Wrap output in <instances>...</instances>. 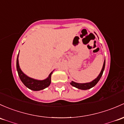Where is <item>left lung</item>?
Returning <instances> with one entry per match:
<instances>
[{
	"instance_id": "left-lung-1",
	"label": "left lung",
	"mask_w": 124,
	"mask_h": 124,
	"mask_svg": "<svg viewBox=\"0 0 124 124\" xmlns=\"http://www.w3.org/2000/svg\"><path fill=\"white\" fill-rule=\"evenodd\" d=\"M105 61H104L102 69H101V71H100L99 75L97 76V77L96 78H95L94 80L90 82V83H75V82L72 81L70 83V84H71V85L74 86V87H76V88H78V89H80V90H85L90 89V88H92V87H93L94 86L96 85V84L99 82V81L100 80V78L101 77V76H102L103 75V73L104 70H105Z\"/></svg>"
}]
</instances>
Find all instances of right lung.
Wrapping results in <instances>:
<instances>
[{"mask_svg":"<svg viewBox=\"0 0 124 124\" xmlns=\"http://www.w3.org/2000/svg\"><path fill=\"white\" fill-rule=\"evenodd\" d=\"M18 57H19V53H18L17 59H16V70H17L19 78L27 88L33 91H39L45 89L50 85V83H51V75L53 73V71L50 72L47 78L43 79V80H39V79L32 78L25 75L21 70L19 65Z\"/></svg>","mask_w":124,"mask_h":124,"instance_id":"add662e5","label":"right lung"}]
</instances>
